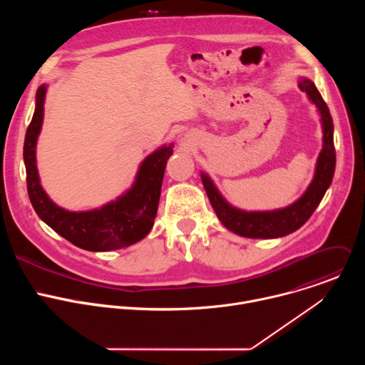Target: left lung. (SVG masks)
<instances>
[{"instance_id":"8db88e82","label":"left lung","mask_w":365,"mask_h":365,"mask_svg":"<svg viewBox=\"0 0 365 365\" xmlns=\"http://www.w3.org/2000/svg\"><path fill=\"white\" fill-rule=\"evenodd\" d=\"M300 91L306 92L312 103H315L322 121L324 145L317 162L314 180L306 192L292 205L282 210L266 212H247L230 205L220 193L211 178L200 173L203 187L222 225L247 238H279L299 230L315 212L325 192L328 190L335 172V147H334V123L327 103L317 89L315 83L307 78L299 79Z\"/></svg>"}]
</instances>
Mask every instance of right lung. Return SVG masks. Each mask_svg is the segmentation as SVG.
Instances as JSON below:
<instances>
[{
    "instance_id": "right-lung-1",
    "label": "right lung",
    "mask_w": 365,
    "mask_h": 365,
    "mask_svg": "<svg viewBox=\"0 0 365 365\" xmlns=\"http://www.w3.org/2000/svg\"><path fill=\"white\" fill-rule=\"evenodd\" d=\"M46 91L47 86L41 85L36 92V110L23 148L27 192L36 214L69 242L88 251H111L138 242L153 228L173 144L163 145L147 155L131 189L117 200L92 211H66L43 190L36 166V144L43 123Z\"/></svg>"
}]
</instances>
